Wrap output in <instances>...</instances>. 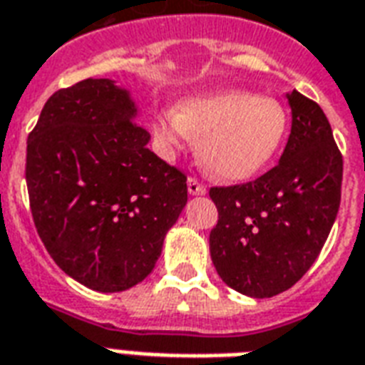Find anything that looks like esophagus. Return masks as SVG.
<instances>
[{
  "instance_id": "obj_1",
  "label": "esophagus",
  "mask_w": 365,
  "mask_h": 365,
  "mask_svg": "<svg viewBox=\"0 0 365 365\" xmlns=\"http://www.w3.org/2000/svg\"><path fill=\"white\" fill-rule=\"evenodd\" d=\"M186 185H188V192L194 194V196H198V194H205V186L202 185V182H200L196 177H188Z\"/></svg>"
}]
</instances>
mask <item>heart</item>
<instances>
[{"label":"heart","instance_id":"1","mask_svg":"<svg viewBox=\"0 0 365 365\" xmlns=\"http://www.w3.org/2000/svg\"><path fill=\"white\" fill-rule=\"evenodd\" d=\"M289 119L281 103L248 92L190 98L179 109L153 119V136L171 153L200 138L207 171L227 180L248 179L269 163L287 136Z\"/></svg>","mask_w":365,"mask_h":365}]
</instances>
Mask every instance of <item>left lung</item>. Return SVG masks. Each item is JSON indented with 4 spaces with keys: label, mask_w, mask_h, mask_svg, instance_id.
I'll use <instances>...</instances> for the list:
<instances>
[{
    "label": "left lung",
    "mask_w": 365,
    "mask_h": 365,
    "mask_svg": "<svg viewBox=\"0 0 365 365\" xmlns=\"http://www.w3.org/2000/svg\"><path fill=\"white\" fill-rule=\"evenodd\" d=\"M292 127L281 160L250 182L212 186L217 225L210 252L219 277L252 298L302 279L319 256L341 205L342 153L323 109L289 94Z\"/></svg>",
    "instance_id": "obj_1"
}]
</instances>
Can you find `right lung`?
<instances>
[{
    "mask_svg": "<svg viewBox=\"0 0 365 365\" xmlns=\"http://www.w3.org/2000/svg\"><path fill=\"white\" fill-rule=\"evenodd\" d=\"M127 90L86 78L57 90L26 142L32 219L68 277L119 292L152 273L186 205V175L146 146Z\"/></svg>",
    "mask_w": 365,
    "mask_h": 365,
    "instance_id": "1",
    "label": "right lung"
}]
</instances>
